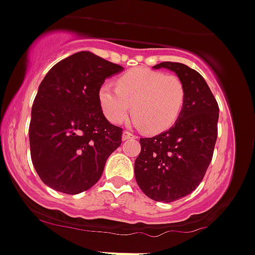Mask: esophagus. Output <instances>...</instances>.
Wrapping results in <instances>:
<instances>
[{
  "instance_id": "1",
  "label": "esophagus",
  "mask_w": 255,
  "mask_h": 255,
  "mask_svg": "<svg viewBox=\"0 0 255 255\" xmlns=\"http://www.w3.org/2000/svg\"><path fill=\"white\" fill-rule=\"evenodd\" d=\"M130 138H135V135L131 133L130 131H124V132H123V140L127 141V140H130Z\"/></svg>"
}]
</instances>
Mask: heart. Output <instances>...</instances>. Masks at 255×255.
I'll list each match as a JSON object with an SVG mask.
<instances>
[{
  "label": "heart",
  "instance_id": "b5f03b06",
  "mask_svg": "<svg viewBox=\"0 0 255 255\" xmlns=\"http://www.w3.org/2000/svg\"><path fill=\"white\" fill-rule=\"evenodd\" d=\"M98 100L113 124L124 123L132 105L136 124L147 132L157 133L177 122L185 105L186 88L176 75L138 67L120 75L117 88L103 84Z\"/></svg>",
  "mask_w": 255,
  "mask_h": 255
}]
</instances>
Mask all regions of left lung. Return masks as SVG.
<instances>
[{"label": "left lung", "mask_w": 255, "mask_h": 255, "mask_svg": "<svg viewBox=\"0 0 255 255\" xmlns=\"http://www.w3.org/2000/svg\"><path fill=\"white\" fill-rule=\"evenodd\" d=\"M152 68L175 72L186 88V100L172 128L140 138L135 178L147 197L170 203L190 195L202 181L212 161L219 108L206 80L192 68L172 62Z\"/></svg>", "instance_id": "obj_1"}]
</instances>
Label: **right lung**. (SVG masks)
Wrapping results in <instances>:
<instances>
[{"label": "right lung", "mask_w": 255, "mask_h": 255, "mask_svg": "<svg viewBox=\"0 0 255 255\" xmlns=\"http://www.w3.org/2000/svg\"><path fill=\"white\" fill-rule=\"evenodd\" d=\"M123 69L84 50L53 65L39 84L29 146L39 178L53 190L67 195L89 190L122 145L123 128L104 117L98 92L107 78Z\"/></svg>", "instance_id": "right-lung-1"}]
</instances>
